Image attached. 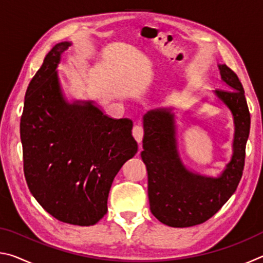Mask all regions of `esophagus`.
<instances>
[{"label": "esophagus", "instance_id": "1", "mask_svg": "<svg viewBox=\"0 0 263 263\" xmlns=\"http://www.w3.org/2000/svg\"><path fill=\"white\" fill-rule=\"evenodd\" d=\"M132 135L135 137V139L139 142V144H141L142 137H144V127H142L140 124H137V125L133 126Z\"/></svg>", "mask_w": 263, "mask_h": 263}]
</instances>
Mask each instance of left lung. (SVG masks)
<instances>
[{"label":"left lung","instance_id":"8db88e82","mask_svg":"<svg viewBox=\"0 0 263 263\" xmlns=\"http://www.w3.org/2000/svg\"><path fill=\"white\" fill-rule=\"evenodd\" d=\"M229 90L215 95L233 116V155L218 177L189 171L177 149L175 115L172 108L151 110L142 118L141 159L147 168L149 209L153 216L172 228L202 224L220 210L237 190L242 176L251 115L245 91L232 69L218 65Z\"/></svg>","mask_w":263,"mask_h":263}]
</instances>
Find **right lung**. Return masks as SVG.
<instances>
[{"mask_svg":"<svg viewBox=\"0 0 263 263\" xmlns=\"http://www.w3.org/2000/svg\"><path fill=\"white\" fill-rule=\"evenodd\" d=\"M70 46H53L29 83L21 118L26 183L58 220L96 224L108 211L115 176L138 151L128 118L114 119L91 101H66L57 67Z\"/></svg>","mask_w":263,"mask_h":263,"instance_id":"obj_1","label":"right lung"}]
</instances>
